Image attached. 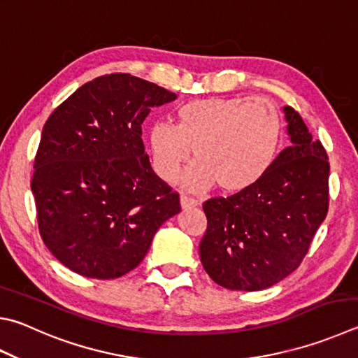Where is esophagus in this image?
I'll list each match as a JSON object with an SVG mask.
<instances>
[{"instance_id":"1","label":"esophagus","mask_w":358,"mask_h":358,"mask_svg":"<svg viewBox=\"0 0 358 358\" xmlns=\"http://www.w3.org/2000/svg\"><path fill=\"white\" fill-rule=\"evenodd\" d=\"M180 205H181V208H183V210H187V208H194V206H197V205H199V201H197L196 199H192V197L181 196V197H180Z\"/></svg>"}]
</instances>
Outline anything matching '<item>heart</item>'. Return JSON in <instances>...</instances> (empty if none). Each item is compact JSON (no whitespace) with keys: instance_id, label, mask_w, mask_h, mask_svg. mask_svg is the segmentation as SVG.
Instances as JSON below:
<instances>
[{"instance_id":"heart-1","label":"heart","mask_w":358,"mask_h":358,"mask_svg":"<svg viewBox=\"0 0 358 358\" xmlns=\"http://www.w3.org/2000/svg\"><path fill=\"white\" fill-rule=\"evenodd\" d=\"M177 125L150 129L153 169L172 181L191 158L197 162L183 177L189 189L217 183L224 192H241L271 171L283 141V119L266 99L211 96L181 105Z\"/></svg>"}]
</instances>
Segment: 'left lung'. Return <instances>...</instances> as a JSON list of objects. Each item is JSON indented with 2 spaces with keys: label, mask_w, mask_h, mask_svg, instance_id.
Wrapping results in <instances>:
<instances>
[{
  "label": "left lung",
  "mask_w": 358,
  "mask_h": 358,
  "mask_svg": "<svg viewBox=\"0 0 358 358\" xmlns=\"http://www.w3.org/2000/svg\"><path fill=\"white\" fill-rule=\"evenodd\" d=\"M283 114L291 145L271 171L249 189L203 203L200 262L227 289L259 291L288 277L327 216V153L294 109Z\"/></svg>",
  "instance_id": "obj_1"
}]
</instances>
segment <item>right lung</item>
I'll return each mask as SVG.
<instances>
[{
    "label": "right lung",
    "mask_w": 358,
    "mask_h": 358,
    "mask_svg": "<svg viewBox=\"0 0 358 358\" xmlns=\"http://www.w3.org/2000/svg\"><path fill=\"white\" fill-rule=\"evenodd\" d=\"M175 99L150 81L113 73L76 89L48 117L31 189L45 245L76 274L125 275L180 213L178 194L153 172L142 141L152 108Z\"/></svg>",
    "instance_id": "add662e5"
}]
</instances>
